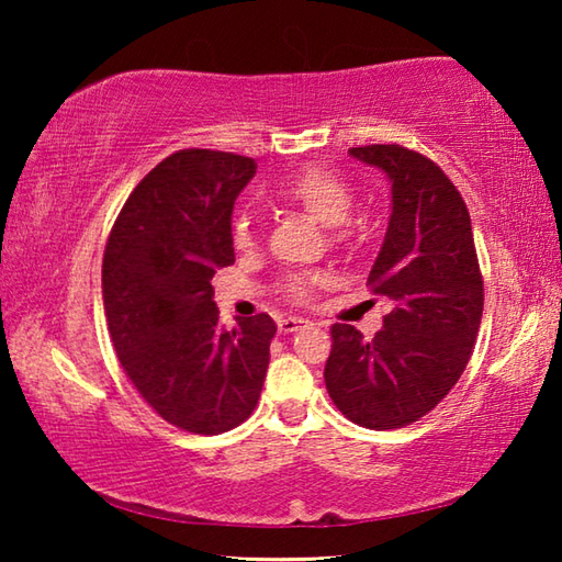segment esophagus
I'll return each mask as SVG.
<instances>
[{"mask_svg": "<svg viewBox=\"0 0 562 562\" xmlns=\"http://www.w3.org/2000/svg\"><path fill=\"white\" fill-rule=\"evenodd\" d=\"M307 325H310V319H304V317H280L278 319V327L282 335H292V331H297Z\"/></svg>", "mask_w": 562, "mask_h": 562, "instance_id": "34e87169", "label": "esophagus"}]
</instances>
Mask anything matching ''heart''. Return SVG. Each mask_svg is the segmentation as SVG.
<instances>
[{
    "label": "heart",
    "mask_w": 562,
    "mask_h": 562,
    "mask_svg": "<svg viewBox=\"0 0 562 562\" xmlns=\"http://www.w3.org/2000/svg\"><path fill=\"white\" fill-rule=\"evenodd\" d=\"M278 195L284 203L312 217L317 225L327 227V231H335L341 227L351 215V207H355V195H351V188L345 180L327 173L322 168H307L302 173L292 176L288 183L278 188ZM233 240L237 247H250L252 245V225L250 215L240 213L233 223ZM310 282L304 278H292L288 282V292L292 297H307Z\"/></svg>",
    "instance_id": "obj_1"
}]
</instances>
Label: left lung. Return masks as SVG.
Returning a JSON list of instances; mask_svg holds the SVG:
<instances>
[{
    "label": "left lung",
    "instance_id": "1",
    "mask_svg": "<svg viewBox=\"0 0 562 562\" xmlns=\"http://www.w3.org/2000/svg\"><path fill=\"white\" fill-rule=\"evenodd\" d=\"M392 186V215L367 284L389 302L374 339L331 327L325 384L349 422L402 429L459 382L483 315L471 217L434 160L402 146L349 148Z\"/></svg>",
    "mask_w": 562,
    "mask_h": 562
}]
</instances>
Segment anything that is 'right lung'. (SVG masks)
<instances>
[{"mask_svg": "<svg viewBox=\"0 0 562 562\" xmlns=\"http://www.w3.org/2000/svg\"><path fill=\"white\" fill-rule=\"evenodd\" d=\"M252 158L178 150L133 188L103 252L109 335L138 394L178 429L213 436L258 406L270 315L217 322L213 274L235 262L233 205Z\"/></svg>", "mask_w": 562, "mask_h": 562, "instance_id": "add662e5", "label": "right lung"}]
</instances>
